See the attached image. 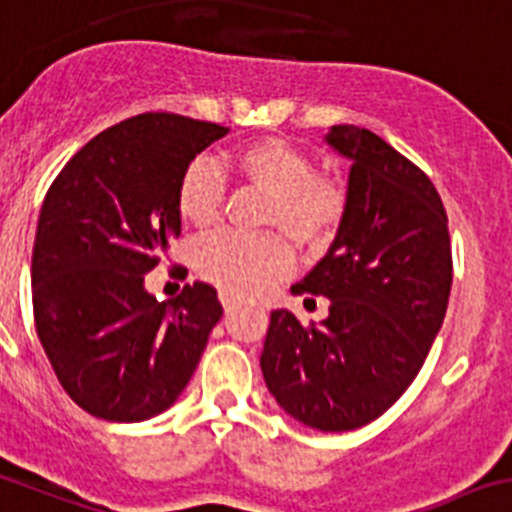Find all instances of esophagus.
I'll return each mask as SVG.
<instances>
[{
  "label": "esophagus",
  "mask_w": 512,
  "mask_h": 512,
  "mask_svg": "<svg viewBox=\"0 0 512 512\" xmlns=\"http://www.w3.org/2000/svg\"><path fill=\"white\" fill-rule=\"evenodd\" d=\"M218 299H221V304H223V309L226 311H231L233 306H236V294H231V291H226V289H221L218 291Z\"/></svg>",
  "instance_id": "1"
}]
</instances>
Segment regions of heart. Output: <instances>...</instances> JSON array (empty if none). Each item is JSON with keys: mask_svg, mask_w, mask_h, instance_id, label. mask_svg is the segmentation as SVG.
<instances>
[{"mask_svg": "<svg viewBox=\"0 0 512 512\" xmlns=\"http://www.w3.org/2000/svg\"><path fill=\"white\" fill-rule=\"evenodd\" d=\"M238 175L266 191L264 221L286 228L301 246L321 251L337 236L347 213V191L332 175L311 173V160L281 138H261L233 153ZM226 178L211 158L193 160L178 186V211L206 228L218 221ZM291 248L281 238L241 231H216L196 246L203 279L236 296H256L289 274Z\"/></svg>", "mask_w": 512, "mask_h": 512, "instance_id": "obj_1", "label": "heart"}]
</instances>
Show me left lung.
Returning a JSON list of instances; mask_svg holds the SVG:
<instances>
[{
  "instance_id": "1",
  "label": "left lung",
  "mask_w": 512,
  "mask_h": 512,
  "mask_svg": "<svg viewBox=\"0 0 512 512\" xmlns=\"http://www.w3.org/2000/svg\"><path fill=\"white\" fill-rule=\"evenodd\" d=\"M352 160L347 213L324 259L291 286L329 299L324 321L271 311L261 372L294 420L321 432L369 425L425 364L452 286L447 213L432 180L372 130L334 125Z\"/></svg>"
}]
</instances>
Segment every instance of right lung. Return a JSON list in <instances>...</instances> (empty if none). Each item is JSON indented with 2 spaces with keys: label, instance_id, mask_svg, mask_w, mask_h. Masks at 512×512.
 I'll list each match as a JSON object with an SVG mask.
<instances>
[{
  "label": "right lung",
  "instance_id": "1",
  "mask_svg": "<svg viewBox=\"0 0 512 512\" xmlns=\"http://www.w3.org/2000/svg\"><path fill=\"white\" fill-rule=\"evenodd\" d=\"M228 128L173 113L123 120L82 145L52 180L32 248L42 349L75 405L143 422L196 372L223 306L211 284L155 301L145 274L180 233V178Z\"/></svg>",
  "mask_w": 512,
  "mask_h": 512
}]
</instances>
